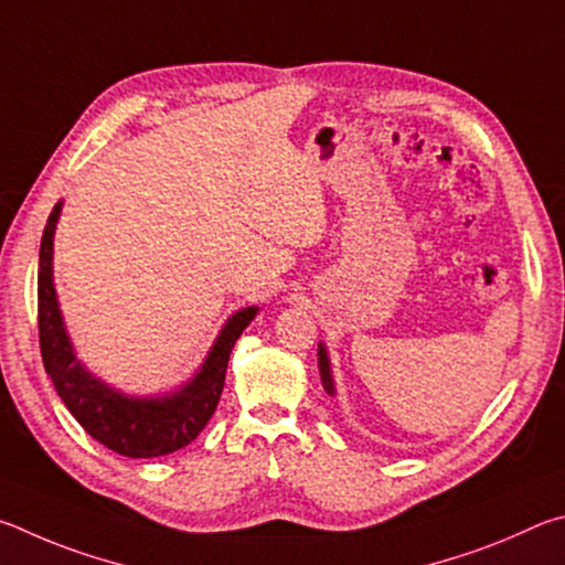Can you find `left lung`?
Listing matches in <instances>:
<instances>
[{
  "mask_svg": "<svg viewBox=\"0 0 565 565\" xmlns=\"http://www.w3.org/2000/svg\"><path fill=\"white\" fill-rule=\"evenodd\" d=\"M318 367H320V380H322V387L324 392L334 397V380H332V367H330V354L328 348L320 342L318 344Z\"/></svg>",
  "mask_w": 565,
  "mask_h": 565,
  "instance_id": "obj_1",
  "label": "left lung"
}]
</instances>
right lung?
Here are the masks:
<instances>
[{
    "label": "right lung",
    "mask_w": 565,
    "mask_h": 565,
    "mask_svg": "<svg viewBox=\"0 0 565 565\" xmlns=\"http://www.w3.org/2000/svg\"><path fill=\"white\" fill-rule=\"evenodd\" d=\"M62 205L58 201L49 213L42 247H39V348H42L44 370L66 409L106 449L131 459L166 457L183 449L213 417L221 402L231 352L260 308L250 305L233 312L217 332L201 367L178 390L156 397H136L111 387L76 358L58 308L54 288V233Z\"/></svg>",
    "instance_id": "add662e5"
}]
</instances>
